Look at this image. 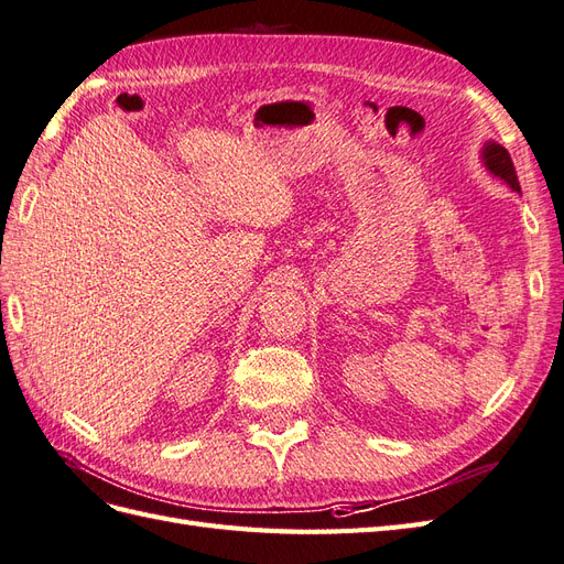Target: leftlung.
I'll use <instances>...</instances> for the list:
<instances>
[{
  "label": "left lung",
  "mask_w": 564,
  "mask_h": 564,
  "mask_svg": "<svg viewBox=\"0 0 564 564\" xmlns=\"http://www.w3.org/2000/svg\"><path fill=\"white\" fill-rule=\"evenodd\" d=\"M481 160H485L487 170H489L494 176H498V180H503L512 191L520 193L518 172H514L510 153L501 147V143L487 141V143H485V151H481Z\"/></svg>",
  "instance_id": "obj_1"
}]
</instances>
